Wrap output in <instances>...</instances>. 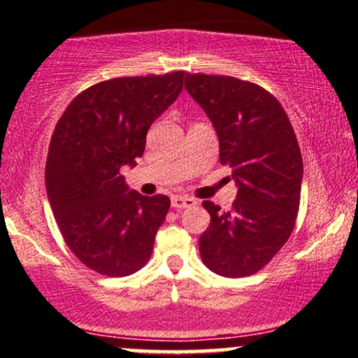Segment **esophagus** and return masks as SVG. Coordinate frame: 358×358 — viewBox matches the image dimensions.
I'll list each match as a JSON object with an SVG mask.
<instances>
[{
    "instance_id": "34e87169",
    "label": "esophagus",
    "mask_w": 358,
    "mask_h": 358,
    "mask_svg": "<svg viewBox=\"0 0 358 358\" xmlns=\"http://www.w3.org/2000/svg\"><path fill=\"white\" fill-rule=\"evenodd\" d=\"M196 203V200L190 199V196H182V195H175L171 196V207L175 210H183V208H190Z\"/></svg>"
}]
</instances>
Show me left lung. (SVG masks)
I'll list each match as a JSON object with an SVG mask.
<instances>
[{
  "mask_svg": "<svg viewBox=\"0 0 358 358\" xmlns=\"http://www.w3.org/2000/svg\"><path fill=\"white\" fill-rule=\"evenodd\" d=\"M185 89L210 117L220 163L239 187L229 212L202 203L210 225L200 236V256L220 276H250L269 264L296 224L303 178L296 134L276 97L254 82L187 73Z\"/></svg>",
  "mask_w": 358,
  "mask_h": 358,
  "instance_id": "left-lung-1",
  "label": "left lung"
}]
</instances>
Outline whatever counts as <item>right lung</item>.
Returning <instances> with one entry per match:
<instances>
[{
  "instance_id": "right-lung-1",
  "label": "right lung",
  "mask_w": 358,
  "mask_h": 358,
  "mask_svg": "<svg viewBox=\"0 0 358 358\" xmlns=\"http://www.w3.org/2000/svg\"><path fill=\"white\" fill-rule=\"evenodd\" d=\"M183 71L116 77L82 90L53 129L45 185L62 237L82 264L127 276L153 252L170 199L127 193L121 166L136 165L146 133L183 89Z\"/></svg>"
}]
</instances>
